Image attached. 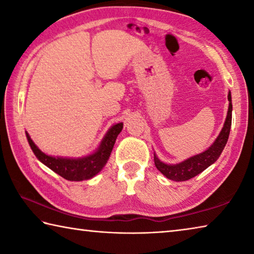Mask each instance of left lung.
<instances>
[{"instance_id":"left-lung-1","label":"left lung","mask_w":254,"mask_h":254,"mask_svg":"<svg viewBox=\"0 0 254 254\" xmlns=\"http://www.w3.org/2000/svg\"><path fill=\"white\" fill-rule=\"evenodd\" d=\"M227 100H229V111L223 126L220 134L214 141V143L210 147L205 150L204 152L196 154L190 158L186 159L179 163L175 165H169V163L162 162L160 159L154 153V165L160 173L166 176L168 179L174 180V182H185L192 177H195L206 168H208L210 165L217 160L218 157L221 156L223 149L226 145L227 139L230 135L231 124H232V97L231 92L227 94Z\"/></svg>"}]
</instances>
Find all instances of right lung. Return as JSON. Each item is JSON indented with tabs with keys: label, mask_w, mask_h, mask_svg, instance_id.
I'll use <instances>...</instances> for the list:
<instances>
[{
	"label": "right lung",
	"mask_w": 254,
	"mask_h": 254,
	"mask_svg": "<svg viewBox=\"0 0 254 254\" xmlns=\"http://www.w3.org/2000/svg\"><path fill=\"white\" fill-rule=\"evenodd\" d=\"M123 128V123L120 122L112 126L106 134L103 137L98 148L88 156L80 158H67V157H53L48 156L34 144L29 133L25 132L28 142L38 160L44 163L56 174L70 182H81L87 180L100 173L103 167L106 165L107 160L113 150L115 140Z\"/></svg>",
	"instance_id": "add662e5"
}]
</instances>
